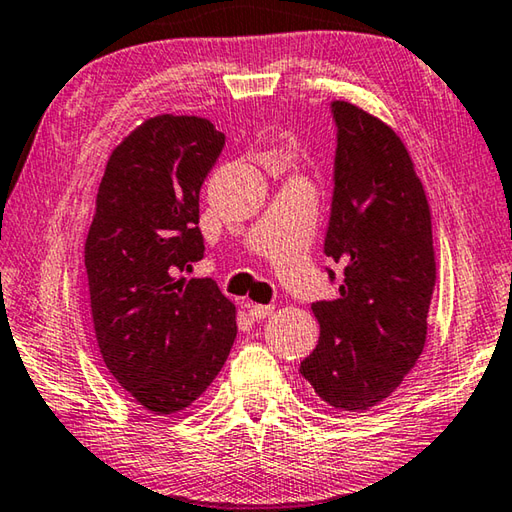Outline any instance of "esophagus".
Masks as SVG:
<instances>
[{
    "label": "esophagus",
    "mask_w": 512,
    "mask_h": 512,
    "mask_svg": "<svg viewBox=\"0 0 512 512\" xmlns=\"http://www.w3.org/2000/svg\"><path fill=\"white\" fill-rule=\"evenodd\" d=\"M247 308H249V317L254 321H261L265 317H270L272 310H274V306H263V303H251V306H247Z\"/></svg>",
    "instance_id": "34e87169"
}]
</instances>
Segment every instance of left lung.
<instances>
[{
    "instance_id": "8db88e82",
    "label": "left lung",
    "mask_w": 512,
    "mask_h": 512,
    "mask_svg": "<svg viewBox=\"0 0 512 512\" xmlns=\"http://www.w3.org/2000/svg\"><path fill=\"white\" fill-rule=\"evenodd\" d=\"M337 128L324 254L342 267L335 301H315L319 344L299 371L339 411H364L400 387L423 353L436 283L432 215L405 143L351 103Z\"/></svg>"
}]
</instances>
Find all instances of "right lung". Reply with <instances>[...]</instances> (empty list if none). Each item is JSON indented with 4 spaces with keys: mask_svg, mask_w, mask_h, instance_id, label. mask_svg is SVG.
I'll use <instances>...</instances> for the list:
<instances>
[{
    "mask_svg": "<svg viewBox=\"0 0 512 512\" xmlns=\"http://www.w3.org/2000/svg\"><path fill=\"white\" fill-rule=\"evenodd\" d=\"M224 134L161 114L105 166L85 242L96 342L116 382L150 414H177L206 391L236 339V308L213 279H177L204 258L200 188Z\"/></svg>",
    "mask_w": 512,
    "mask_h": 512,
    "instance_id": "obj_1",
    "label": "right lung"
}]
</instances>
